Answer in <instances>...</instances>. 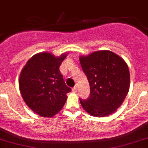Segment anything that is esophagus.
I'll return each instance as SVG.
<instances>
[{"mask_svg":"<svg viewBox=\"0 0 148 148\" xmlns=\"http://www.w3.org/2000/svg\"><path fill=\"white\" fill-rule=\"evenodd\" d=\"M77 89H78V86H74V87H73L72 91H73V92H77Z\"/></svg>","mask_w":148,"mask_h":148,"instance_id":"obj_1","label":"esophagus"}]
</instances>
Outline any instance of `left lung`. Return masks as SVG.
<instances>
[{
  "instance_id": "1",
  "label": "left lung",
  "mask_w": 148,
  "mask_h": 148,
  "mask_svg": "<svg viewBox=\"0 0 148 148\" xmlns=\"http://www.w3.org/2000/svg\"><path fill=\"white\" fill-rule=\"evenodd\" d=\"M90 86V96L79 99L83 109L94 117L112 114L125 100L130 89V71L123 59L108 50L79 57Z\"/></svg>"
}]
</instances>
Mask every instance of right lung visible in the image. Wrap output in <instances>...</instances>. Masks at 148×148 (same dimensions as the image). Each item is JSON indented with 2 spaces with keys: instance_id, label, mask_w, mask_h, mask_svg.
Returning a JSON list of instances; mask_svg holds the SVG:
<instances>
[{
  "instance_id": "obj_1",
  "label": "right lung",
  "mask_w": 148,
  "mask_h": 148,
  "mask_svg": "<svg viewBox=\"0 0 148 148\" xmlns=\"http://www.w3.org/2000/svg\"><path fill=\"white\" fill-rule=\"evenodd\" d=\"M48 52L38 53L28 61L19 77V89L31 110L44 117H51L62 109L66 94L71 91L64 81L59 66L66 57Z\"/></svg>"
}]
</instances>
